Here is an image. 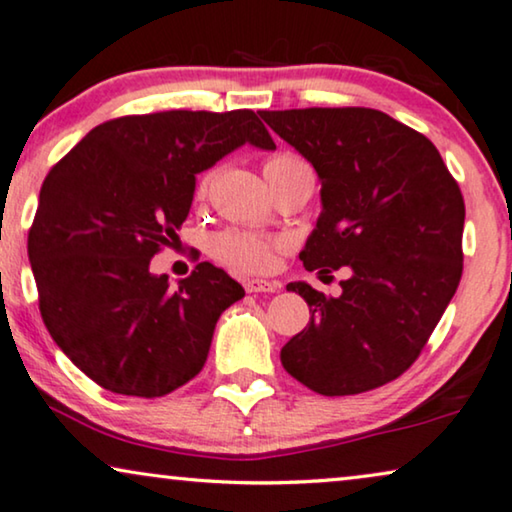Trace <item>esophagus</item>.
<instances>
[{
  "mask_svg": "<svg viewBox=\"0 0 512 512\" xmlns=\"http://www.w3.org/2000/svg\"><path fill=\"white\" fill-rule=\"evenodd\" d=\"M245 290L248 292H278L281 290V283L262 281V278H248V281H245Z\"/></svg>",
  "mask_w": 512,
  "mask_h": 512,
  "instance_id": "1",
  "label": "esophagus"
}]
</instances>
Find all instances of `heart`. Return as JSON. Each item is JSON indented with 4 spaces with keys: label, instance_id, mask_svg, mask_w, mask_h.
<instances>
[{
    "label": "heart",
    "instance_id": "heart-1",
    "mask_svg": "<svg viewBox=\"0 0 512 512\" xmlns=\"http://www.w3.org/2000/svg\"><path fill=\"white\" fill-rule=\"evenodd\" d=\"M299 163L304 161H299L297 156L278 154L274 159L267 161L264 170L290 168V166H299ZM278 248H281V241H276V238L255 236V234H248V231H238V229L220 231V234L210 241V252H213L217 260L227 264L231 269L248 271V274H260V271H269L274 267Z\"/></svg>",
    "mask_w": 512,
    "mask_h": 512
}]
</instances>
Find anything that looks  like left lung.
<instances>
[{
	"label": "left lung",
	"instance_id": "left-lung-1",
	"mask_svg": "<svg viewBox=\"0 0 512 512\" xmlns=\"http://www.w3.org/2000/svg\"><path fill=\"white\" fill-rule=\"evenodd\" d=\"M320 180L306 271L349 267L342 295L288 283L309 325L281 363L320 395H356L398 379L424 349L463 271L461 189L426 135L379 109L260 112Z\"/></svg>",
	"mask_w": 512,
	"mask_h": 512
}]
</instances>
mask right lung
<instances>
[{
	"instance_id": "obj_1",
	"label": "right lung",
	"mask_w": 512,
	"mask_h": 512,
	"mask_svg": "<svg viewBox=\"0 0 512 512\" xmlns=\"http://www.w3.org/2000/svg\"><path fill=\"white\" fill-rule=\"evenodd\" d=\"M243 145L276 149L252 109L140 114L95 126L46 175L27 236L39 311L98 386L161 398L201 372L245 290L210 262L170 288L149 260L187 220L196 175Z\"/></svg>"
}]
</instances>
